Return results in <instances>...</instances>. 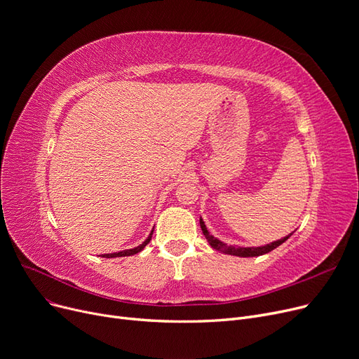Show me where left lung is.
Here are the masks:
<instances>
[{
  "mask_svg": "<svg viewBox=\"0 0 359 359\" xmlns=\"http://www.w3.org/2000/svg\"><path fill=\"white\" fill-rule=\"evenodd\" d=\"M199 224H201V229H202V233L203 236L206 237V240H208V243L211 244V248L221 252V253H227V255H233V256H240V257H255V256H260V255H265V253H269L272 252L273 249H276L278 246H280L282 243H284L285 240H288L292 233L284 238L280 240H276L271 244H266V246H260V248H237V246H227V244L219 241L218 238H215L214 236H211L208 233V230H206L205 227V222L202 221V218H199Z\"/></svg>",
  "mask_w": 359,
  "mask_h": 359,
  "instance_id": "obj_1",
  "label": "left lung"
}]
</instances>
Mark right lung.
Here are the masks:
<instances>
[{
    "instance_id": "obj_1",
    "label": "right lung",
    "mask_w": 359,
    "mask_h": 359,
    "mask_svg": "<svg viewBox=\"0 0 359 359\" xmlns=\"http://www.w3.org/2000/svg\"><path fill=\"white\" fill-rule=\"evenodd\" d=\"M153 231H154V229H153ZM153 231L149 233V236H148V238L142 243V244H140L138 248H135V249H129V250H123V252H118V253H109V255H103V257H123V256H132V255H137V253H140L147 244L149 243V240H151V236H153Z\"/></svg>"
}]
</instances>
